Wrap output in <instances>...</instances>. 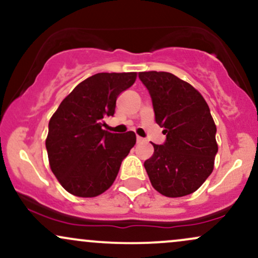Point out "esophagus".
Here are the masks:
<instances>
[{
  "label": "esophagus",
  "mask_w": 258,
  "mask_h": 258,
  "mask_svg": "<svg viewBox=\"0 0 258 258\" xmlns=\"http://www.w3.org/2000/svg\"><path fill=\"white\" fill-rule=\"evenodd\" d=\"M143 142H146V139L142 137H137V143H143Z\"/></svg>",
  "instance_id": "1"
}]
</instances>
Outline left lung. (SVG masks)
<instances>
[{
  "instance_id": "1",
  "label": "left lung",
  "mask_w": 258,
  "mask_h": 258,
  "mask_svg": "<svg viewBox=\"0 0 258 258\" xmlns=\"http://www.w3.org/2000/svg\"><path fill=\"white\" fill-rule=\"evenodd\" d=\"M153 103L155 121L166 139L153 144L154 154L144 161L152 185L168 198L191 194L214 170L216 125L203 96L171 73H139Z\"/></svg>"
}]
</instances>
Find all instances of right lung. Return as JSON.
Returning <instances> with one entry per match:
<instances>
[{
    "label": "right lung",
    "mask_w": 258,
    "mask_h": 258,
    "mask_svg": "<svg viewBox=\"0 0 258 258\" xmlns=\"http://www.w3.org/2000/svg\"><path fill=\"white\" fill-rule=\"evenodd\" d=\"M136 78V73L96 74L76 86L49 120V165L70 194L93 198L114 183L121 162L136 144V135L106 132L103 119L114 115L117 97Z\"/></svg>",
    "instance_id": "add662e5"
}]
</instances>
